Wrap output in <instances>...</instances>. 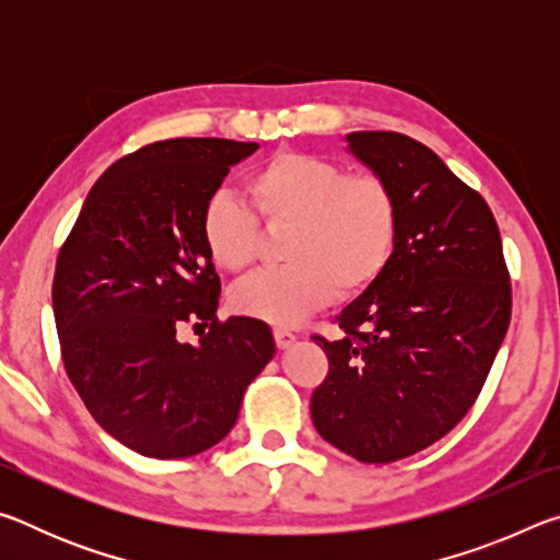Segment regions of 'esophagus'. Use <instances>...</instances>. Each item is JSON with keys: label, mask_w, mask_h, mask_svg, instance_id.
I'll return each mask as SVG.
<instances>
[{"label": "esophagus", "mask_w": 560, "mask_h": 560, "mask_svg": "<svg viewBox=\"0 0 560 560\" xmlns=\"http://www.w3.org/2000/svg\"><path fill=\"white\" fill-rule=\"evenodd\" d=\"M273 340H277V346L283 350V348L296 343V336H293L291 330H287V328H277V330H273Z\"/></svg>", "instance_id": "esophagus-1"}]
</instances>
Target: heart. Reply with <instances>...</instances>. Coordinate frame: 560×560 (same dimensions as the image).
Segmentation results:
<instances>
[{"instance_id": "1", "label": "heart", "mask_w": 560, "mask_h": 560, "mask_svg": "<svg viewBox=\"0 0 560 560\" xmlns=\"http://www.w3.org/2000/svg\"><path fill=\"white\" fill-rule=\"evenodd\" d=\"M261 222L291 224L289 264L261 271L232 291L240 316L296 326L338 296H355L383 277L400 234V205L377 175L306 153H277L246 177ZM202 240L217 267L240 273L257 257L259 222L236 197L220 192L202 212Z\"/></svg>"}]
</instances>
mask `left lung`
<instances>
[{"instance_id":"left-lung-1","label":"left lung","mask_w":560,"mask_h":560,"mask_svg":"<svg viewBox=\"0 0 560 560\" xmlns=\"http://www.w3.org/2000/svg\"><path fill=\"white\" fill-rule=\"evenodd\" d=\"M348 153L393 187L400 234L373 287L314 336L328 375L311 397L320 438L365 464L430 447L485 387L511 318L494 214L428 145L393 130L346 136Z\"/></svg>"}]
</instances>
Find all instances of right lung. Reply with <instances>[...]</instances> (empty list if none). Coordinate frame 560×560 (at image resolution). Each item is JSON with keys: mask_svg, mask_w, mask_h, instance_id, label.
I'll return each mask as SVG.
<instances>
[{"mask_svg": "<svg viewBox=\"0 0 560 560\" xmlns=\"http://www.w3.org/2000/svg\"><path fill=\"white\" fill-rule=\"evenodd\" d=\"M257 143L173 138L113 163L91 187L54 273L61 358L110 438L155 459L222 442L246 385L273 358L257 318H217L220 277L202 212ZM183 323L210 325L183 345Z\"/></svg>", "mask_w": 560, "mask_h": 560, "instance_id": "right-lung-1", "label": "right lung"}]
</instances>
